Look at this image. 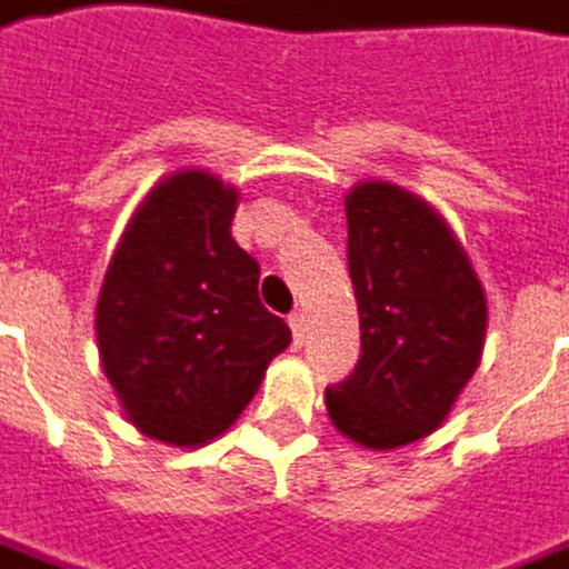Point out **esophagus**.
Masks as SVG:
<instances>
[{"label": "esophagus", "instance_id": "esophagus-1", "mask_svg": "<svg viewBox=\"0 0 569 569\" xmlns=\"http://www.w3.org/2000/svg\"><path fill=\"white\" fill-rule=\"evenodd\" d=\"M288 322H291L293 343L300 347V343H303V335H307V316H303V312H293V316H291V319H288Z\"/></svg>", "mask_w": 569, "mask_h": 569}]
</instances>
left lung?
<instances>
[{"label": "left lung", "instance_id": "1", "mask_svg": "<svg viewBox=\"0 0 569 569\" xmlns=\"http://www.w3.org/2000/svg\"><path fill=\"white\" fill-rule=\"evenodd\" d=\"M347 229L362 356L325 406L352 442L399 449L433 433L473 378L487 293L452 229L406 188L359 182Z\"/></svg>", "mask_w": 569, "mask_h": 569}]
</instances>
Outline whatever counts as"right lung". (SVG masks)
<instances>
[{
	"instance_id": "right-lung-1",
	"label": "right lung",
	"mask_w": 569,
	"mask_h": 569,
	"mask_svg": "<svg viewBox=\"0 0 569 569\" xmlns=\"http://www.w3.org/2000/svg\"><path fill=\"white\" fill-rule=\"evenodd\" d=\"M238 191L203 170L148 191L98 293L101 368L132 425L203 446L238 421L291 328L260 303V262L234 244Z\"/></svg>"
}]
</instances>
